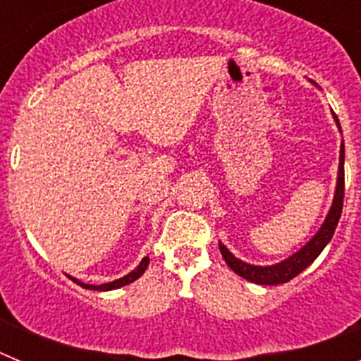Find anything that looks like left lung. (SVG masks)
Segmentation results:
<instances>
[{"instance_id":"left-lung-1","label":"left lung","mask_w":361,"mask_h":361,"mask_svg":"<svg viewBox=\"0 0 361 361\" xmlns=\"http://www.w3.org/2000/svg\"><path fill=\"white\" fill-rule=\"evenodd\" d=\"M312 82V81H311ZM317 86V82H312ZM333 119L336 123L338 130L342 133V126H340V121L333 114ZM343 162H345V146L340 145V164H338V177H336V190H334L333 204H331L329 212L325 215V220L322 222L320 229H318L312 238H309L298 251H295L293 255H289L288 258H283L282 262L271 264V266H255V264H247L240 258H237L231 251L226 247L222 242H219L220 253L224 257L226 264L231 267L238 276L250 280L253 283H260V286H276V283H286L291 279H295L296 275H300L305 267L311 266L314 260L318 258V255L324 251V247L331 242L334 235V229L338 226V220L342 215V206H343V184H345V178H343Z\"/></svg>"}]
</instances>
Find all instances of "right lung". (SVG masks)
Here are the masks:
<instances>
[{
    "mask_svg": "<svg viewBox=\"0 0 361 361\" xmlns=\"http://www.w3.org/2000/svg\"><path fill=\"white\" fill-rule=\"evenodd\" d=\"M148 264H149V257H145L141 260V264H139V266H137L133 271H130L128 275L121 276V279H117V280H111V282L101 283V286H94V283H85V282H81V280L73 279V276H70V279L78 283V286H81V288L92 289V291H114V289H119V288H123V286H128V283L135 282V280L139 279L142 273H145L146 267H148Z\"/></svg>",
    "mask_w": 361,
    "mask_h": 361,
    "instance_id": "obj_1",
    "label": "right lung"
}]
</instances>
